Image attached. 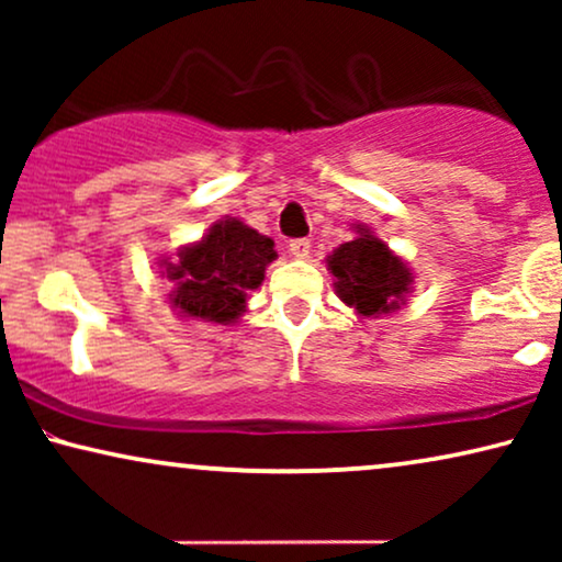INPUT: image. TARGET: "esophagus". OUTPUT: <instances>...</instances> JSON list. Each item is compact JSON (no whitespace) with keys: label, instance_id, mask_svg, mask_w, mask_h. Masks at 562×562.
<instances>
[{"label":"esophagus","instance_id":"34e87169","mask_svg":"<svg viewBox=\"0 0 562 562\" xmlns=\"http://www.w3.org/2000/svg\"><path fill=\"white\" fill-rule=\"evenodd\" d=\"M310 250H312V243L306 240V237H296V240L289 243V252L294 258H299V260L310 258Z\"/></svg>","mask_w":562,"mask_h":562}]
</instances>
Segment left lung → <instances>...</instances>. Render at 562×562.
Instances as JSON below:
<instances>
[{
    "mask_svg": "<svg viewBox=\"0 0 562 562\" xmlns=\"http://www.w3.org/2000/svg\"><path fill=\"white\" fill-rule=\"evenodd\" d=\"M356 233V240L342 243L327 258L337 296L363 317L396 312L406 302L414 276L366 225H358Z\"/></svg>",
    "mask_w": 562,
    "mask_h": 562,
    "instance_id": "1",
    "label": "left lung"
}]
</instances>
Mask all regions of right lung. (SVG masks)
<instances>
[{
  "instance_id": "1",
  "label": "right lung",
  "mask_w": 562,
  "mask_h": 562,
  "mask_svg": "<svg viewBox=\"0 0 562 562\" xmlns=\"http://www.w3.org/2000/svg\"><path fill=\"white\" fill-rule=\"evenodd\" d=\"M273 258L271 237L235 217L214 222L202 240L179 252V263H166L176 286L173 306L187 317L229 325L245 312L248 291L263 283Z\"/></svg>"
}]
</instances>
